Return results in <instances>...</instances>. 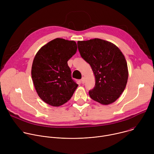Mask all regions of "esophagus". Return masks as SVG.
Returning <instances> with one entry per match:
<instances>
[{"mask_svg":"<svg viewBox=\"0 0 154 154\" xmlns=\"http://www.w3.org/2000/svg\"><path fill=\"white\" fill-rule=\"evenodd\" d=\"M81 82H82V83H85V77H82V80H81Z\"/></svg>","mask_w":154,"mask_h":154,"instance_id":"esophagus-1","label":"esophagus"}]
</instances>
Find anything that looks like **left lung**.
Listing matches in <instances>:
<instances>
[{"label":"left lung","mask_w":154,"mask_h":154,"mask_svg":"<svg viewBox=\"0 0 154 154\" xmlns=\"http://www.w3.org/2000/svg\"><path fill=\"white\" fill-rule=\"evenodd\" d=\"M77 45L95 77V86L89 91L90 97L102 105L113 103L123 93L128 80L124 55L114 44L99 38L79 41Z\"/></svg>","instance_id":"left-lung-1"}]
</instances>
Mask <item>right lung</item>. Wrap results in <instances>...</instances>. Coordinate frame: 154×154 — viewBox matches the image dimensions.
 <instances>
[{
	"label": "right lung",
	"mask_w": 154,
	"mask_h": 154,
	"mask_svg": "<svg viewBox=\"0 0 154 154\" xmlns=\"http://www.w3.org/2000/svg\"><path fill=\"white\" fill-rule=\"evenodd\" d=\"M74 41L55 38L43 46L35 56L32 78L39 97L46 103L59 106L72 96L78 85L71 78L68 61L76 53Z\"/></svg>",
	"instance_id": "right-lung-1"
}]
</instances>
